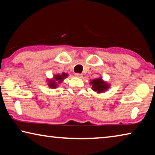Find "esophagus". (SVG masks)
Masks as SVG:
<instances>
[{
	"mask_svg": "<svg viewBox=\"0 0 155 155\" xmlns=\"http://www.w3.org/2000/svg\"><path fill=\"white\" fill-rule=\"evenodd\" d=\"M75 77H77L78 78H81L83 77V74H81V73H75Z\"/></svg>",
	"mask_w": 155,
	"mask_h": 155,
	"instance_id": "obj_1",
	"label": "esophagus"
}]
</instances>
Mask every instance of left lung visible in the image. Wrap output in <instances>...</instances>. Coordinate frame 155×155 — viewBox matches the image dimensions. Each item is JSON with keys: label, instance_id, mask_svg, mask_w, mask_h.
<instances>
[{"label": "left lung", "instance_id": "obj_1", "mask_svg": "<svg viewBox=\"0 0 155 155\" xmlns=\"http://www.w3.org/2000/svg\"><path fill=\"white\" fill-rule=\"evenodd\" d=\"M91 84L92 85V90L94 91H97L98 93L104 91L109 87V85L107 83L103 82L102 78H101L93 80L91 82Z\"/></svg>", "mask_w": 155, "mask_h": 155}]
</instances>
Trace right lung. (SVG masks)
Wrapping results in <instances>:
<instances>
[{
  "mask_svg": "<svg viewBox=\"0 0 155 155\" xmlns=\"http://www.w3.org/2000/svg\"><path fill=\"white\" fill-rule=\"evenodd\" d=\"M67 77V74H65V73H63L61 75H59V74L56 75L54 78V80H55L56 81H59V82H61V81L64 80V78L65 77ZM49 86L52 88L56 87V83L54 82V81H50Z\"/></svg>",
  "mask_w": 155,
  "mask_h": 155,
  "instance_id": "1",
  "label": "right lung"
}]
</instances>
